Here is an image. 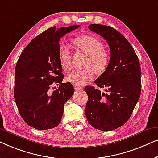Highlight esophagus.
Returning <instances> with one entry per match:
<instances>
[{
    "instance_id": "1",
    "label": "esophagus",
    "mask_w": 158,
    "mask_h": 158,
    "mask_svg": "<svg viewBox=\"0 0 158 158\" xmlns=\"http://www.w3.org/2000/svg\"><path fill=\"white\" fill-rule=\"evenodd\" d=\"M83 87L82 86H75V89L76 90H81Z\"/></svg>"
}]
</instances>
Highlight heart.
I'll return each mask as SVG.
<instances>
[{"label":"heart","mask_w":158,"mask_h":158,"mask_svg":"<svg viewBox=\"0 0 158 158\" xmlns=\"http://www.w3.org/2000/svg\"><path fill=\"white\" fill-rule=\"evenodd\" d=\"M72 43L89 56V59L86 61L85 69L72 71L66 77V79L75 85L81 86L92 78L94 72L97 74H100L106 70L110 62V57L107 52L104 51L103 44L92 35H79L72 40ZM59 59L61 67L64 70H68L70 68L71 52L66 46H60Z\"/></svg>","instance_id":"obj_1"}]
</instances>
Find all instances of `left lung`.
<instances>
[{"instance_id":"left-lung-1","label":"left lung","mask_w":158,"mask_h":158,"mask_svg":"<svg viewBox=\"0 0 158 158\" xmlns=\"http://www.w3.org/2000/svg\"><path fill=\"white\" fill-rule=\"evenodd\" d=\"M89 29L107 42L111 56L105 72L92 86L84 90L88 95L86 119L93 127L111 131L123 126L130 119L141 93V70L134 48L123 35L111 26L91 24Z\"/></svg>"}]
</instances>
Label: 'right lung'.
Listing matches in <instances>:
<instances>
[{
  "instance_id": "1",
  "label": "right lung",
  "mask_w": 158,
  "mask_h": 158,
  "mask_svg": "<svg viewBox=\"0 0 158 158\" xmlns=\"http://www.w3.org/2000/svg\"><path fill=\"white\" fill-rule=\"evenodd\" d=\"M79 25L51 27L34 38L20 55L15 69L14 99L26 123L45 130L56 127L61 120L64 104L74 94L70 82L62 83L64 75L59 59V40ZM54 83L59 88L52 94Z\"/></svg>"
}]
</instances>
